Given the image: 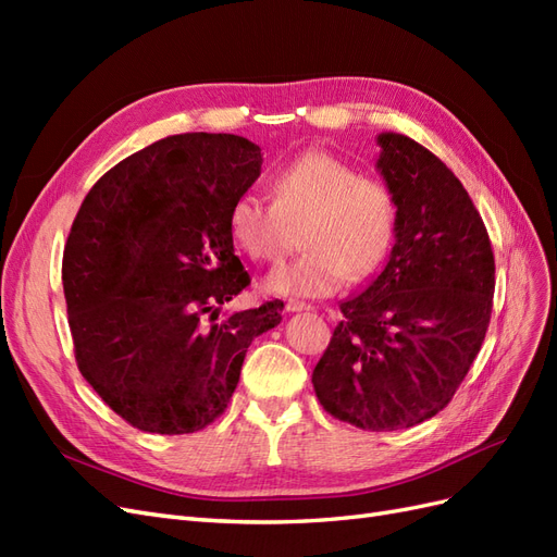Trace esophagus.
<instances>
[{
    "label": "esophagus",
    "mask_w": 557,
    "mask_h": 557,
    "mask_svg": "<svg viewBox=\"0 0 557 557\" xmlns=\"http://www.w3.org/2000/svg\"><path fill=\"white\" fill-rule=\"evenodd\" d=\"M285 309H288V311H311L313 307L311 305H307V301H299V299H288V301H285Z\"/></svg>",
    "instance_id": "34e87169"
}]
</instances>
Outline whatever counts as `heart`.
Here are the masks:
<instances>
[{
  "label": "heart",
  "mask_w": 557,
  "mask_h": 557,
  "mask_svg": "<svg viewBox=\"0 0 557 557\" xmlns=\"http://www.w3.org/2000/svg\"><path fill=\"white\" fill-rule=\"evenodd\" d=\"M272 193L274 201L244 193L230 211L234 239L252 260L278 262L301 234L307 250L267 276L269 293L332 295L346 278L372 276L393 248L397 205L391 188L323 150L283 166Z\"/></svg>",
  "instance_id": "b5f03b06"
}]
</instances>
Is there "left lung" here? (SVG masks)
Returning <instances> with one entry per match:
<instances>
[{
  "label": "left lung",
  "instance_id": "left-lung-1",
  "mask_svg": "<svg viewBox=\"0 0 557 557\" xmlns=\"http://www.w3.org/2000/svg\"><path fill=\"white\" fill-rule=\"evenodd\" d=\"M376 170L397 205L381 274L339 309L313 369L323 409L360 430L413 428L453 399L493 313L495 258L462 183L425 146L376 137Z\"/></svg>",
  "mask_w": 557,
  "mask_h": 557
}]
</instances>
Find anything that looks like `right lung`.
Returning a JSON list of instances; mask_svg holds the SVG:
<instances>
[{
	"instance_id": "1",
	"label": "right lung",
	"mask_w": 557,
	"mask_h": 557,
	"mask_svg": "<svg viewBox=\"0 0 557 557\" xmlns=\"http://www.w3.org/2000/svg\"><path fill=\"white\" fill-rule=\"evenodd\" d=\"M237 134H176L117 162L83 199L62 285L83 379L132 428L205 430L227 409L250 342L283 301L230 313L250 276L230 211L260 176Z\"/></svg>"
}]
</instances>
